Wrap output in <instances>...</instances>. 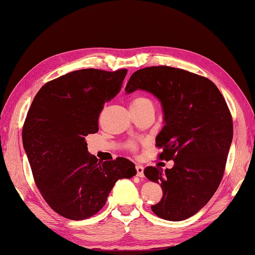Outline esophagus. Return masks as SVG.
I'll return each mask as SVG.
<instances>
[{
    "label": "esophagus",
    "instance_id": "obj_1",
    "mask_svg": "<svg viewBox=\"0 0 255 255\" xmlns=\"http://www.w3.org/2000/svg\"><path fill=\"white\" fill-rule=\"evenodd\" d=\"M136 171H137V176L142 178L144 174H143V167L141 164H136Z\"/></svg>",
    "mask_w": 255,
    "mask_h": 255
}]
</instances>
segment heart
I'll return each mask as SVG.
<instances>
[{
	"label": "heart",
	"instance_id": "heart-1",
	"mask_svg": "<svg viewBox=\"0 0 255 255\" xmlns=\"http://www.w3.org/2000/svg\"><path fill=\"white\" fill-rule=\"evenodd\" d=\"M147 104H152L150 99L146 96H143V95H138V96L133 97L131 99L130 107H138V106H142V105H147ZM129 148L134 149V144L132 142L129 143Z\"/></svg>",
	"mask_w": 255,
	"mask_h": 255
}]
</instances>
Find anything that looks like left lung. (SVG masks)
<instances>
[{
	"label": "left lung",
	"instance_id": "8db88e82",
	"mask_svg": "<svg viewBox=\"0 0 255 255\" xmlns=\"http://www.w3.org/2000/svg\"><path fill=\"white\" fill-rule=\"evenodd\" d=\"M144 89L160 99L164 126L156 139L160 160L171 169L149 166V180L161 184L162 198L152 212L169 221L192 217L206 206L220 184L233 137L226 99L207 77L181 68L150 66L138 69L126 92Z\"/></svg>",
	"mask_w": 255,
	"mask_h": 255
}]
</instances>
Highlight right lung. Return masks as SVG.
<instances>
[{"label":"right lung","mask_w":255,"mask_h":255,"mask_svg":"<svg viewBox=\"0 0 255 255\" xmlns=\"http://www.w3.org/2000/svg\"><path fill=\"white\" fill-rule=\"evenodd\" d=\"M126 74V68H85L63 75L39 89L27 112L22 138L35 184L48 206L69 220L93 217L117 180L136 174L126 158L98 161L85 140L98 131L104 105L121 91Z\"/></svg>","instance_id":"add662e5"}]
</instances>
